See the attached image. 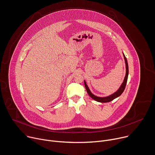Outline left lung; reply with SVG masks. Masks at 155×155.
Masks as SVG:
<instances>
[{
  "label": "left lung",
  "instance_id": "1",
  "mask_svg": "<svg viewBox=\"0 0 155 155\" xmlns=\"http://www.w3.org/2000/svg\"><path fill=\"white\" fill-rule=\"evenodd\" d=\"M123 57H124L125 61V64H126V75H125V79H124V81H123V83L121 84V85L120 87V88H118V90L117 91H115V93H114L113 94H112V95H109L108 97H97V96H95V95H94V94H93L90 91V90L88 88V87L85 81H84V85H85L86 90H87V91L88 93V95L92 99H94V100H95V101H97L98 102H100V103H107V102H110V101H112L113 100H114L115 98L118 97L119 96H120L122 94V93L123 92V91H124V90L125 88V87H126V85H127V80H128V73H129L128 61H127V58H126L125 55H124V54H123Z\"/></svg>",
  "mask_w": 155,
  "mask_h": 155
}]
</instances>
